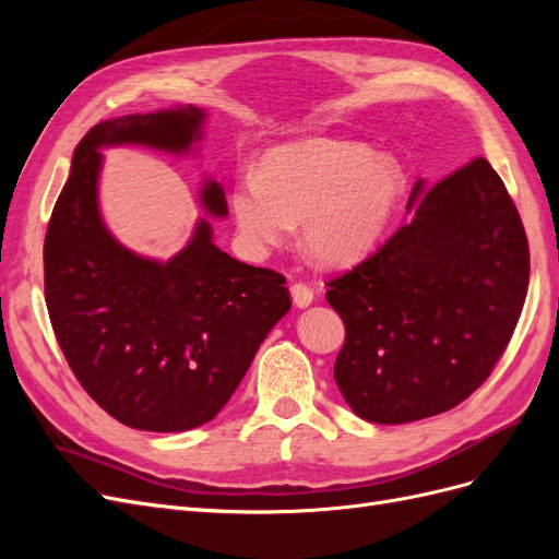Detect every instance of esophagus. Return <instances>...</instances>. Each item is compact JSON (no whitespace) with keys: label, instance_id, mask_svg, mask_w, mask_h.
<instances>
[{"label":"esophagus","instance_id":"obj_1","mask_svg":"<svg viewBox=\"0 0 559 559\" xmlns=\"http://www.w3.org/2000/svg\"><path fill=\"white\" fill-rule=\"evenodd\" d=\"M292 298H294V302H296V308H308V306H312L314 292L310 289L308 284L298 282V284H294V286H292Z\"/></svg>","mask_w":559,"mask_h":559}]
</instances>
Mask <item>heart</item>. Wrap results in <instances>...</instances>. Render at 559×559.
I'll return each mask as SVG.
<instances>
[{
	"label": "heart",
	"instance_id": "1",
	"mask_svg": "<svg viewBox=\"0 0 559 559\" xmlns=\"http://www.w3.org/2000/svg\"><path fill=\"white\" fill-rule=\"evenodd\" d=\"M405 189L396 158L361 142L310 140L270 151L230 195L235 224L253 253L280 247L300 218V240L324 265L364 259L386 233Z\"/></svg>",
	"mask_w": 559,
	"mask_h": 559
}]
</instances>
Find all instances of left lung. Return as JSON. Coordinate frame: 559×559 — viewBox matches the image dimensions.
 Wrapping results in <instances>:
<instances>
[{
  "label": "left lung",
  "mask_w": 559,
  "mask_h": 559,
  "mask_svg": "<svg viewBox=\"0 0 559 559\" xmlns=\"http://www.w3.org/2000/svg\"><path fill=\"white\" fill-rule=\"evenodd\" d=\"M373 257L329 282L345 321L333 378L349 408L405 425L468 399L501 359L530 284V245L485 158L427 186Z\"/></svg>",
  "instance_id": "1"
}]
</instances>
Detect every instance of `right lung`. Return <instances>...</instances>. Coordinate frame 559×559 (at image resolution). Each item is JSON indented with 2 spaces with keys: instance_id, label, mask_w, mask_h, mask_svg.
<instances>
[{
  "instance_id": "add662e5",
  "label": "right lung",
  "mask_w": 559,
  "mask_h": 559,
  "mask_svg": "<svg viewBox=\"0 0 559 559\" xmlns=\"http://www.w3.org/2000/svg\"><path fill=\"white\" fill-rule=\"evenodd\" d=\"M202 123L205 111L189 105L91 128L44 240L46 308L67 364L99 408L142 431H189L214 419L292 308L284 275L228 257L205 218L160 263L126 249L99 216V148L189 154ZM200 202L212 216L228 214L214 179Z\"/></svg>"
}]
</instances>
